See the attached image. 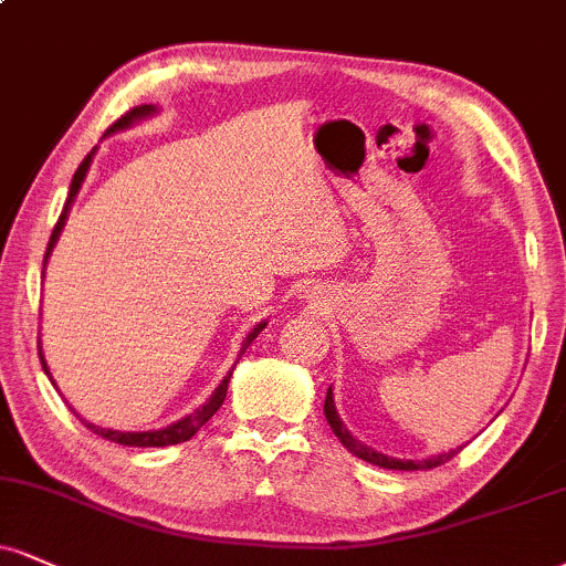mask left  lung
Masks as SVG:
<instances>
[{"mask_svg": "<svg viewBox=\"0 0 566 566\" xmlns=\"http://www.w3.org/2000/svg\"><path fill=\"white\" fill-rule=\"evenodd\" d=\"M324 413H326V421H329L332 432L337 434L339 442H343V446L348 448V451H350L353 455H358V459L369 461V464H374V467H382V469H400V472H417V469H434V467L446 464V461H451L453 455L461 451V448H453V451H448V453H438V455H430V459H421V461H411V459H392V455H385V453L374 451V448L364 446V442L356 440L348 430H345L343 419H339V413H337V406H335V392H332V387H329V390H326Z\"/></svg>", "mask_w": 566, "mask_h": 566, "instance_id": "obj_1", "label": "left lung"}]
</instances>
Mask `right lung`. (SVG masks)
<instances>
[{
  "label": "right lung",
  "instance_id": "add662e5",
  "mask_svg": "<svg viewBox=\"0 0 566 566\" xmlns=\"http://www.w3.org/2000/svg\"><path fill=\"white\" fill-rule=\"evenodd\" d=\"M155 113H158V107H155V105H139V107H134V111H128L126 115H120V118L115 120V124H113L111 128H107L105 136H111V134H115V132H124V128H132L134 124H139V120H145V118H149V115H155ZM94 153H97V147H94L92 153L86 155L84 163H81V166H78V171L73 174L71 192H67L65 208H63V213H60L57 223H54V231H52V237H50V244H46L44 269H46V261H50V255H52V248H54V244H57L60 234H63V227H65V221H67V213H71L73 200H76V195H78L81 184H84V179H86L88 166H92ZM42 276H44V271H42ZM263 329H265V322L255 324L253 329H250V335L244 337V343H242L240 356H242L244 350L250 348V343H253V339H255L258 335H261ZM39 358H42V369H44V374H46V377H50V366H46V360H44L42 343H39ZM231 371H234V366H231ZM231 371L227 374V377H223V382L216 387L213 395H210V398L206 400V403H202L200 408H195V411H192V413H187V417H184V419L174 421V424L163 427V430H147V432H120V430H105V427L92 424V421H86V419H81V417H78V419L84 421L86 430H92L94 434H99V438H105V440H111V442H118V446H128V448H163V446H176V442H187L189 438H192V434H195L197 430H200L202 424H206V421H208L210 417H213V413L218 411V408H221L223 398H227V387H229ZM50 379H52V377H50Z\"/></svg>",
  "mask_w": 566,
  "mask_h": 566
}]
</instances>
